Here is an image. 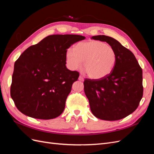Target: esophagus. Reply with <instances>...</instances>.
I'll return each mask as SVG.
<instances>
[{"mask_svg": "<svg viewBox=\"0 0 154 154\" xmlns=\"http://www.w3.org/2000/svg\"><path fill=\"white\" fill-rule=\"evenodd\" d=\"M78 80H80V81L83 82V80H84V79H83V78L82 76H79V78H78Z\"/></svg>", "mask_w": 154, "mask_h": 154, "instance_id": "obj_1", "label": "esophagus"}]
</instances>
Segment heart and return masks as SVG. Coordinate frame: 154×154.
Returning a JSON list of instances; mask_svg holds the SVG:
<instances>
[{
    "label": "heart",
    "mask_w": 154,
    "mask_h": 154,
    "mask_svg": "<svg viewBox=\"0 0 154 154\" xmlns=\"http://www.w3.org/2000/svg\"><path fill=\"white\" fill-rule=\"evenodd\" d=\"M83 60V67L87 76L98 80L112 71L117 61V53L111 45L100 40L79 42L74 49L67 51L66 61L71 69L80 68Z\"/></svg>",
    "instance_id": "obj_1"
}]
</instances>
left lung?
I'll list each match as a JSON object with an SVG mask.
<instances>
[{
	"label": "left lung",
	"instance_id": "1",
	"mask_svg": "<svg viewBox=\"0 0 154 154\" xmlns=\"http://www.w3.org/2000/svg\"><path fill=\"white\" fill-rule=\"evenodd\" d=\"M92 39L111 45L117 53V61L109 75L85 80L84 91L91 112L100 119H123L136 110L143 97L142 69L134 54L118 40L105 35L94 36Z\"/></svg>",
	"mask_w": 154,
	"mask_h": 154
}]
</instances>
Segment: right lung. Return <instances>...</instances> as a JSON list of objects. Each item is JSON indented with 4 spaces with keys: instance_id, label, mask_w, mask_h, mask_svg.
<instances>
[{
    "instance_id": "add662e5",
    "label": "right lung",
    "mask_w": 154,
    "mask_h": 154,
    "mask_svg": "<svg viewBox=\"0 0 154 154\" xmlns=\"http://www.w3.org/2000/svg\"><path fill=\"white\" fill-rule=\"evenodd\" d=\"M85 36L53 35L31 45L14 65L11 97L18 110L29 117L51 119L64 110L79 72L66 67L67 49Z\"/></svg>"
}]
</instances>
